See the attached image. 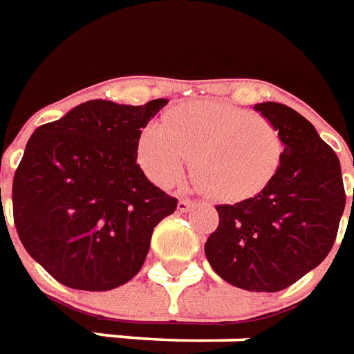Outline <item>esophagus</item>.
<instances>
[{
	"label": "esophagus",
	"instance_id": "obj_1",
	"mask_svg": "<svg viewBox=\"0 0 354 354\" xmlns=\"http://www.w3.org/2000/svg\"><path fill=\"white\" fill-rule=\"evenodd\" d=\"M192 205H194V202H192V200H187V198H183V200H179V202H177V209L185 213V212H189Z\"/></svg>",
	"mask_w": 354,
	"mask_h": 354
}]
</instances>
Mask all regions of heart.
<instances>
[{"instance_id":"obj_1","label":"heart","mask_w":354,"mask_h":354,"mask_svg":"<svg viewBox=\"0 0 354 354\" xmlns=\"http://www.w3.org/2000/svg\"><path fill=\"white\" fill-rule=\"evenodd\" d=\"M192 156V173L207 196L240 202L277 177L284 139L265 116L215 101L179 106L165 124L152 122L139 135V164L160 187L179 181Z\"/></svg>"}]
</instances>
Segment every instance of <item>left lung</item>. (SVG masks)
I'll return each mask as SVG.
<instances>
[{"label":"left lung","mask_w":354,"mask_h":354,"mask_svg":"<svg viewBox=\"0 0 354 354\" xmlns=\"http://www.w3.org/2000/svg\"><path fill=\"white\" fill-rule=\"evenodd\" d=\"M253 109L282 133V164L257 196L217 205L219 227L204 250L212 269L229 284L248 292H280L332 250L345 209L342 165L299 112L280 102Z\"/></svg>","instance_id":"8db88e82"}]
</instances>
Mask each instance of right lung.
<instances>
[{"instance_id": "right-lung-1", "label": "right lung", "mask_w": 354, "mask_h": 354, "mask_svg": "<svg viewBox=\"0 0 354 354\" xmlns=\"http://www.w3.org/2000/svg\"><path fill=\"white\" fill-rule=\"evenodd\" d=\"M165 104L95 99L32 133L12 179L15 227L61 284L106 292L141 270L152 230L177 207L137 164L141 129Z\"/></svg>"}]
</instances>
